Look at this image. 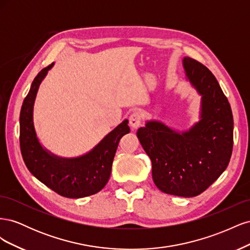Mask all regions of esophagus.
I'll list each match as a JSON object with an SVG mask.
<instances>
[{"label": "esophagus", "mask_w": 250, "mask_h": 250, "mask_svg": "<svg viewBox=\"0 0 250 250\" xmlns=\"http://www.w3.org/2000/svg\"><path fill=\"white\" fill-rule=\"evenodd\" d=\"M142 123V116L139 111H133L129 117V124L132 129H137L141 126Z\"/></svg>", "instance_id": "obj_1"}]
</instances>
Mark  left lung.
Instances as JSON below:
<instances>
[{
	"label": "left lung",
	"instance_id": "left-lung-1",
	"mask_svg": "<svg viewBox=\"0 0 250 250\" xmlns=\"http://www.w3.org/2000/svg\"><path fill=\"white\" fill-rule=\"evenodd\" d=\"M183 63L188 80L201 96L200 121L183 132L149 121L137 135L152 163L155 186L164 193L194 197L228 168L233 119L228 98L208 67L191 57Z\"/></svg>",
	"mask_w": 250,
	"mask_h": 250
}]
</instances>
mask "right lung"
Instances as JSON below:
<instances>
[{
	"label": "right lung",
	"instance_id": "1",
	"mask_svg": "<svg viewBox=\"0 0 250 250\" xmlns=\"http://www.w3.org/2000/svg\"><path fill=\"white\" fill-rule=\"evenodd\" d=\"M54 62L34 78L21 105L20 146L28 170L43 185L66 198H82L100 192L107 184L119 142L129 133L128 120L110 131L88 153L74 158L59 157L43 149L33 125V105L42 79Z\"/></svg>",
	"mask_w": 250,
	"mask_h": 250
}]
</instances>
